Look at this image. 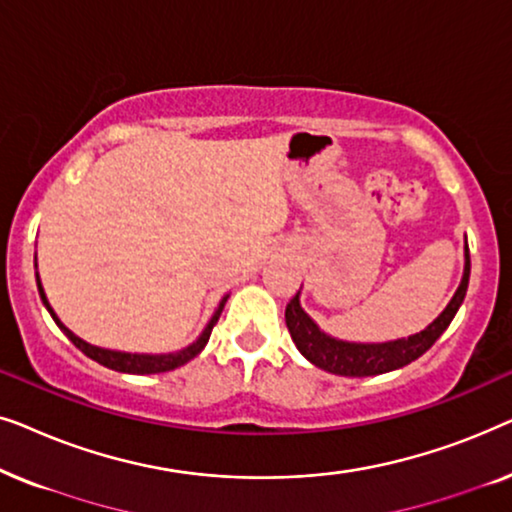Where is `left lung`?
Returning a JSON list of instances; mask_svg holds the SVG:
<instances>
[{
    "label": "left lung",
    "mask_w": 512,
    "mask_h": 512,
    "mask_svg": "<svg viewBox=\"0 0 512 512\" xmlns=\"http://www.w3.org/2000/svg\"><path fill=\"white\" fill-rule=\"evenodd\" d=\"M468 277H471V256H468V244L464 249V275L461 284L454 291V296L443 312L431 321L424 331L412 333L408 338H398L389 342H349L333 338L331 333L321 331L317 321L303 310L300 305V291L286 305V326L298 352L305 356L314 366L326 370V373L342 375V377H370L382 375L389 370H398L419 359L426 349H431L445 328L450 326L454 314L464 303Z\"/></svg>",
    "instance_id": "obj_1"
}]
</instances>
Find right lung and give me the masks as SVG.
I'll use <instances>...</instances> for the list:
<instances>
[{
    "label": "right lung",
    "instance_id": "obj_1",
    "mask_svg": "<svg viewBox=\"0 0 512 512\" xmlns=\"http://www.w3.org/2000/svg\"><path fill=\"white\" fill-rule=\"evenodd\" d=\"M34 268H37V256H34ZM37 289H39V296L41 300H44L46 310L51 312V317L55 324H58V328L62 333L67 335L69 340L74 342L76 347L81 349L83 354L88 356V359H93L100 363V366L104 368H111V370H118V373H128V375H156V373H167V370H174L179 366H184V363H188L191 359H195L202 349H205L209 335H212V328L216 326V321H219L221 312H223V305H226L228 296L221 298L219 307H216L212 319L207 321V326L202 328V333L195 338L191 345L184 347V349H177V352H167V354H137V352H118V349H107V347H97V345H90V342H86L83 338H79V335L69 331V328L62 324L58 314H55V310L51 307V303H48L46 298V291L44 286H41V279H39V272H37Z\"/></svg>",
    "mask_w": 512,
    "mask_h": 512
}]
</instances>
